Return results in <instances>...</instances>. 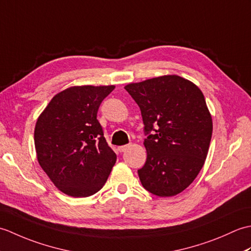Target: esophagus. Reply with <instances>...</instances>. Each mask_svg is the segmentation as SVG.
I'll use <instances>...</instances> for the list:
<instances>
[{
  "mask_svg": "<svg viewBox=\"0 0 251 251\" xmlns=\"http://www.w3.org/2000/svg\"><path fill=\"white\" fill-rule=\"evenodd\" d=\"M128 147H129L128 145H125V146H121V147H119V151H120V152H124V151L126 150V149H127V148H128Z\"/></svg>",
  "mask_w": 251,
  "mask_h": 251,
  "instance_id": "1",
  "label": "esophagus"
}]
</instances>
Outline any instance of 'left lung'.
I'll return each instance as SVG.
<instances>
[{
    "label": "left lung",
    "mask_w": 251,
    "mask_h": 251,
    "mask_svg": "<svg viewBox=\"0 0 251 251\" xmlns=\"http://www.w3.org/2000/svg\"><path fill=\"white\" fill-rule=\"evenodd\" d=\"M125 89L139 105L148 135L147 161L138 170L141 184L161 197L181 193L201 172L210 145L212 119L204 95L179 75L130 83Z\"/></svg>",
    "instance_id": "8db88e82"
}]
</instances>
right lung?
Masks as SVG:
<instances>
[{"instance_id": "add662e5", "label": "right lung", "mask_w": 251, "mask_h": 251, "mask_svg": "<svg viewBox=\"0 0 251 251\" xmlns=\"http://www.w3.org/2000/svg\"><path fill=\"white\" fill-rule=\"evenodd\" d=\"M114 88L69 87L52 97L36 121L37 161L58 190L69 196L97 193L116 162L97 120L100 103Z\"/></svg>"}]
</instances>
